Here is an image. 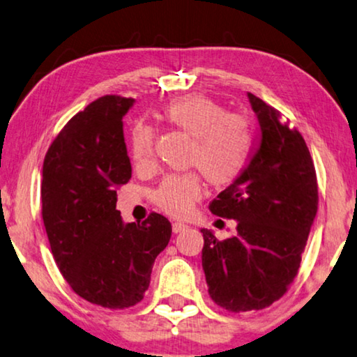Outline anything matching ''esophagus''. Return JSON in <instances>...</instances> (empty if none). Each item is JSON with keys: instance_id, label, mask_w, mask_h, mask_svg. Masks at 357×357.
Here are the masks:
<instances>
[{"instance_id": "esophagus-1", "label": "esophagus", "mask_w": 357, "mask_h": 357, "mask_svg": "<svg viewBox=\"0 0 357 357\" xmlns=\"http://www.w3.org/2000/svg\"><path fill=\"white\" fill-rule=\"evenodd\" d=\"M188 228V225H184V223H173V233H181V231L183 229H185Z\"/></svg>"}]
</instances>
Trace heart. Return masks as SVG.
Returning <instances> with one entry per match:
<instances>
[{"label": "heart", "mask_w": 357, "mask_h": 357, "mask_svg": "<svg viewBox=\"0 0 357 357\" xmlns=\"http://www.w3.org/2000/svg\"><path fill=\"white\" fill-rule=\"evenodd\" d=\"M160 118L168 128L190 137L188 167L197 168L215 188L234 183L249 165L254 147L248 119L212 98L192 93L163 105ZM153 129L135 123L129 129L128 150L132 165L145 169L153 158ZM202 195V178L197 172L169 174L153 190V204L172 217H188Z\"/></svg>", "instance_id": "1"}]
</instances>
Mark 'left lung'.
<instances>
[{
	"label": "left lung",
	"mask_w": 357,
	"mask_h": 357,
	"mask_svg": "<svg viewBox=\"0 0 357 357\" xmlns=\"http://www.w3.org/2000/svg\"><path fill=\"white\" fill-rule=\"evenodd\" d=\"M262 140L244 173L210 202L217 217L238 222L220 241L202 229L208 294L229 312L260 310L278 301L298 275L319 207V185L307 145L281 113L248 93Z\"/></svg>",
	"instance_id": "8db88e82"
}]
</instances>
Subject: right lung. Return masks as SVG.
I'll use <instances>...</instances> for the list:
<instances>
[{
  "label": "right lung",
  "instance_id": "1",
  "mask_svg": "<svg viewBox=\"0 0 357 357\" xmlns=\"http://www.w3.org/2000/svg\"><path fill=\"white\" fill-rule=\"evenodd\" d=\"M132 98L105 95L69 119L43 162L42 218L59 272L74 293L108 309L144 299L172 223L150 212L124 225L116 190L132 174L123 116Z\"/></svg>",
  "mask_w": 357,
  "mask_h": 357
}]
</instances>
